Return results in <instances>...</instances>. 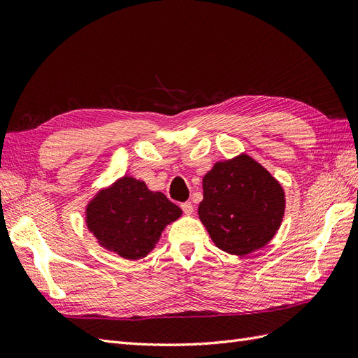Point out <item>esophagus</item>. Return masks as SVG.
<instances>
[{
  "mask_svg": "<svg viewBox=\"0 0 358 358\" xmlns=\"http://www.w3.org/2000/svg\"><path fill=\"white\" fill-rule=\"evenodd\" d=\"M180 208H182L183 213H187V215H191V213L194 212V206H192L189 201L182 203V204H180Z\"/></svg>",
  "mask_w": 358,
  "mask_h": 358,
  "instance_id": "esophagus-1",
  "label": "esophagus"
}]
</instances>
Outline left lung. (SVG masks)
<instances>
[{
  "label": "left lung",
  "mask_w": 358,
  "mask_h": 358,
  "mask_svg": "<svg viewBox=\"0 0 358 358\" xmlns=\"http://www.w3.org/2000/svg\"><path fill=\"white\" fill-rule=\"evenodd\" d=\"M284 212L282 185L246 154L215 162L203 178L200 221L225 252L243 257L264 248L279 230Z\"/></svg>",
  "instance_id": "left-lung-1"
}]
</instances>
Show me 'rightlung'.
I'll use <instances>...</instances> for the list:
<instances>
[{
	"mask_svg": "<svg viewBox=\"0 0 358 358\" xmlns=\"http://www.w3.org/2000/svg\"><path fill=\"white\" fill-rule=\"evenodd\" d=\"M85 215L96 243L125 259H140L182 210L162 192L148 189L145 182L122 176L95 194Z\"/></svg>",
	"mask_w": 358,
	"mask_h": 358,
	"instance_id": "right-lung-1",
	"label": "right lung"
}]
</instances>
